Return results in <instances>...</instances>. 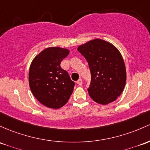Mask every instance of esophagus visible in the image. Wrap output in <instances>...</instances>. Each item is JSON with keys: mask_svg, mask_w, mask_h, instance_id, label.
Masks as SVG:
<instances>
[{"mask_svg": "<svg viewBox=\"0 0 150 150\" xmlns=\"http://www.w3.org/2000/svg\"><path fill=\"white\" fill-rule=\"evenodd\" d=\"M77 83H78V85H83V80H82V79H79L78 81H77Z\"/></svg>", "mask_w": 150, "mask_h": 150, "instance_id": "1", "label": "esophagus"}]
</instances>
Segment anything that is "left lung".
<instances>
[{
	"instance_id": "1",
	"label": "left lung",
	"mask_w": 150,
	"mask_h": 150,
	"mask_svg": "<svg viewBox=\"0 0 150 150\" xmlns=\"http://www.w3.org/2000/svg\"><path fill=\"white\" fill-rule=\"evenodd\" d=\"M78 50L88 62L91 82L88 88L90 98L107 105L122 93L126 83V69L119 50L110 42L95 39L79 46Z\"/></svg>"
}]
</instances>
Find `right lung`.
<instances>
[{"label":"right lung","mask_w":150,"mask_h":150,"mask_svg":"<svg viewBox=\"0 0 150 150\" xmlns=\"http://www.w3.org/2000/svg\"><path fill=\"white\" fill-rule=\"evenodd\" d=\"M69 55L67 49L46 48L33 60L30 67L29 85L35 98L49 108L58 109L68 102L75 83L60 63Z\"/></svg>","instance_id":"1"}]
</instances>
